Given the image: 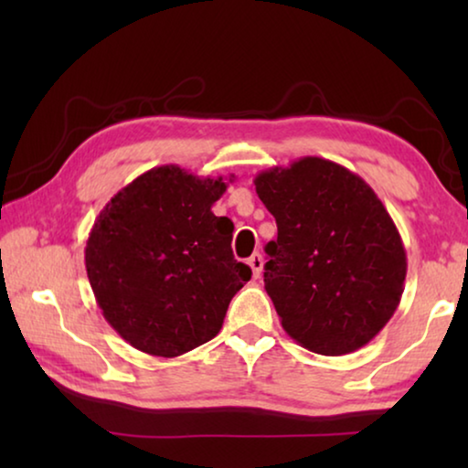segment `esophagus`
I'll return each instance as SVG.
<instances>
[{"mask_svg":"<svg viewBox=\"0 0 468 468\" xmlns=\"http://www.w3.org/2000/svg\"><path fill=\"white\" fill-rule=\"evenodd\" d=\"M248 264H250V268H251V272H253V276H258L262 274V268H264V260H262V256H260V253L256 251V253H251V256L248 258Z\"/></svg>","mask_w":468,"mask_h":468,"instance_id":"1","label":"esophagus"}]
</instances>
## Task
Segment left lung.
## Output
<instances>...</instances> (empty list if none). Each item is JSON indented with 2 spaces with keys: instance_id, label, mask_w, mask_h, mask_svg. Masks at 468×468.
Returning <instances> with one entry per match:
<instances>
[{
  "instance_id": "1",
  "label": "left lung",
  "mask_w": 468,
  "mask_h": 468,
  "mask_svg": "<svg viewBox=\"0 0 468 468\" xmlns=\"http://www.w3.org/2000/svg\"><path fill=\"white\" fill-rule=\"evenodd\" d=\"M276 218L264 287L287 335L307 351L346 355L392 318L405 291L407 251L366 181L320 156L258 173Z\"/></svg>"
}]
</instances>
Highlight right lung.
Instances as JSON below:
<instances>
[{
    "label": "right lung",
    "instance_id": "add662e5",
    "mask_svg": "<svg viewBox=\"0 0 468 468\" xmlns=\"http://www.w3.org/2000/svg\"><path fill=\"white\" fill-rule=\"evenodd\" d=\"M225 192L223 177L163 165L120 189L94 220L86 274L105 320L138 351L179 357L208 343L251 279L233 258L231 218L212 212Z\"/></svg>",
    "mask_w": 468,
    "mask_h": 468
}]
</instances>
